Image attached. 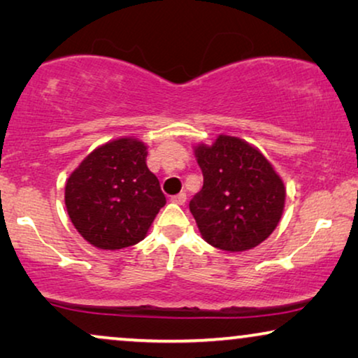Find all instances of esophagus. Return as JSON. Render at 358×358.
Returning <instances> with one entry per match:
<instances>
[{"mask_svg":"<svg viewBox=\"0 0 358 358\" xmlns=\"http://www.w3.org/2000/svg\"><path fill=\"white\" fill-rule=\"evenodd\" d=\"M185 199H187V195H185V192H180V194H178V195H174L173 199V202L174 203H178V205H184L185 203Z\"/></svg>","mask_w":358,"mask_h":358,"instance_id":"obj_1","label":"esophagus"}]
</instances>
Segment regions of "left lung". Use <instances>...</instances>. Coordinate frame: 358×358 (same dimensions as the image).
Instances as JSON below:
<instances>
[{"mask_svg": "<svg viewBox=\"0 0 358 358\" xmlns=\"http://www.w3.org/2000/svg\"><path fill=\"white\" fill-rule=\"evenodd\" d=\"M203 187L189 208L202 236L224 252H243L271 236L285 208V184L257 146L231 135L194 145Z\"/></svg>", "mask_w": 358, "mask_h": 358, "instance_id": "obj_1", "label": "left lung"}]
</instances>
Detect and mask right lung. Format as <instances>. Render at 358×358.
I'll use <instances>...</instances> for the list:
<instances>
[{"mask_svg":"<svg viewBox=\"0 0 358 358\" xmlns=\"http://www.w3.org/2000/svg\"><path fill=\"white\" fill-rule=\"evenodd\" d=\"M146 148L135 136L114 138L92 150L66 179L68 217L91 246H134L164 207L159 180L146 166Z\"/></svg>","mask_w":358,"mask_h":358,"instance_id":"add662e5","label":"right lung"}]
</instances>
